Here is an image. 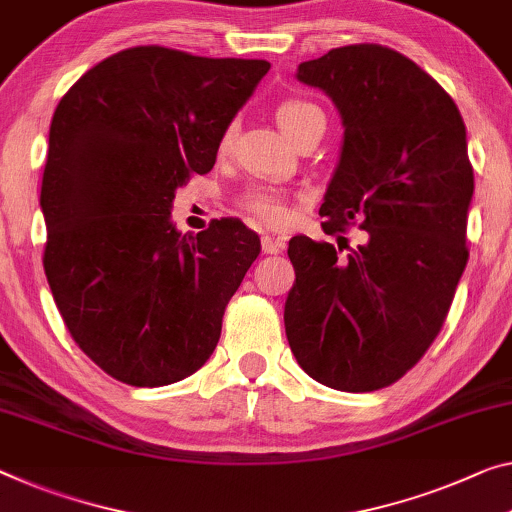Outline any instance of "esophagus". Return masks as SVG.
<instances>
[{"label":"esophagus","mask_w":512,"mask_h":512,"mask_svg":"<svg viewBox=\"0 0 512 512\" xmlns=\"http://www.w3.org/2000/svg\"><path fill=\"white\" fill-rule=\"evenodd\" d=\"M261 247L265 254H279V251H283V247H286V240L274 238V235H263Z\"/></svg>","instance_id":"obj_1"}]
</instances>
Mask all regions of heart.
I'll list each match as a JSON object with an SVG mask.
<instances>
[{"mask_svg": "<svg viewBox=\"0 0 512 512\" xmlns=\"http://www.w3.org/2000/svg\"><path fill=\"white\" fill-rule=\"evenodd\" d=\"M274 114H277L279 128L286 132V135L293 141L300 137L306 128H311L316 121H325L322 109L318 105H313V102L302 100V98H288V100L279 102L277 112ZM235 128H238V125L229 123L222 130V135H219V144H217L219 153H226L231 148L233 137H235ZM238 206L245 210L247 215L254 217L256 222H261L263 226H272V229L286 226L290 222V217H293V208H290L288 194L272 185L249 187V190L240 196Z\"/></svg>", "mask_w": 512, "mask_h": 512, "instance_id": "obj_1", "label": "heart"}]
</instances>
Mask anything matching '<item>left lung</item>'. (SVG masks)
I'll return each mask as SVG.
<instances>
[{"label":"left lung","instance_id":"left-lung-1","mask_svg":"<svg viewBox=\"0 0 512 512\" xmlns=\"http://www.w3.org/2000/svg\"><path fill=\"white\" fill-rule=\"evenodd\" d=\"M343 119L341 160L320 215L327 235L359 226L368 240L295 235L283 322L306 375L338 391L398 382L435 341L469 261L474 169L453 98L391 47L357 43L297 66Z\"/></svg>","mask_w":512,"mask_h":512}]
</instances>
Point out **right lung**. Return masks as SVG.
Returning <instances> with one entry per match:
<instances>
[{"mask_svg":"<svg viewBox=\"0 0 512 512\" xmlns=\"http://www.w3.org/2000/svg\"><path fill=\"white\" fill-rule=\"evenodd\" d=\"M265 59L139 45L100 61L54 109L41 185L45 277L73 341L130 387L206 364L226 304L261 254L240 219L180 235L176 190L215 164Z\"/></svg>","mask_w":512,"mask_h":512,"instance_id":"obj_1","label":"right lung"}]
</instances>
